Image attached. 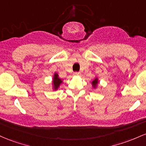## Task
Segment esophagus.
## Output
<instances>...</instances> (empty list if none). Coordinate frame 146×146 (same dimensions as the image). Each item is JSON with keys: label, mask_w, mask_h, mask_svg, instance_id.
Instances as JSON below:
<instances>
[{"label": "esophagus", "mask_w": 146, "mask_h": 146, "mask_svg": "<svg viewBox=\"0 0 146 146\" xmlns=\"http://www.w3.org/2000/svg\"><path fill=\"white\" fill-rule=\"evenodd\" d=\"M81 75V72H76L74 73V76H80Z\"/></svg>", "instance_id": "esophagus-1"}]
</instances>
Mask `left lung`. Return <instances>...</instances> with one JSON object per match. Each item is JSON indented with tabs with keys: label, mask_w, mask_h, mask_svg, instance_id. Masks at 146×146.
Instances as JSON below:
<instances>
[{
	"label": "left lung",
	"mask_w": 146,
	"mask_h": 146,
	"mask_svg": "<svg viewBox=\"0 0 146 146\" xmlns=\"http://www.w3.org/2000/svg\"><path fill=\"white\" fill-rule=\"evenodd\" d=\"M98 83H99V81H98V78H96L94 80H93V81L92 82V84L93 88H96V86H97Z\"/></svg>",
	"instance_id": "left-lung-1"
}]
</instances>
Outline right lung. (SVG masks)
Segmentation results:
<instances>
[{
	"mask_svg": "<svg viewBox=\"0 0 146 146\" xmlns=\"http://www.w3.org/2000/svg\"><path fill=\"white\" fill-rule=\"evenodd\" d=\"M63 83V81H62L60 78L58 77V74L56 72L54 73L53 77V81H52V84H53V88L54 90H58V88H59L60 84Z\"/></svg>",
	"mask_w": 146,
	"mask_h": 146,
	"instance_id": "obj_1",
	"label": "right lung"
}]
</instances>
